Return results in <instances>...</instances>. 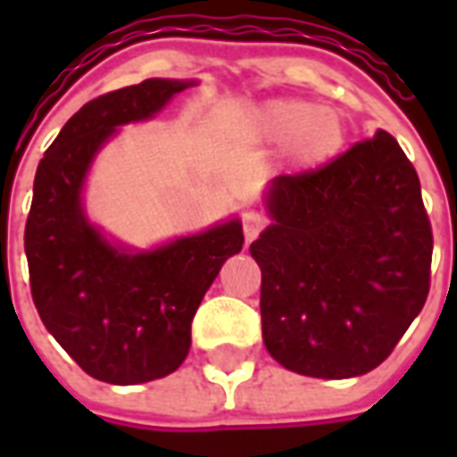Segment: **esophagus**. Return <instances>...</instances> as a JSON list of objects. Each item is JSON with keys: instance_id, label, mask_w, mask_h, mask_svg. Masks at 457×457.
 Listing matches in <instances>:
<instances>
[{"instance_id": "esophagus-1", "label": "esophagus", "mask_w": 457, "mask_h": 457, "mask_svg": "<svg viewBox=\"0 0 457 457\" xmlns=\"http://www.w3.org/2000/svg\"><path fill=\"white\" fill-rule=\"evenodd\" d=\"M264 228H267V218H264V215H259L254 210L245 212V218H242V229H245V239H247V242H252V239L257 237Z\"/></svg>"}]
</instances>
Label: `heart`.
I'll use <instances>...</instances> for the list:
<instances>
[{"label": "heart", "instance_id": "heart-1", "mask_svg": "<svg viewBox=\"0 0 457 457\" xmlns=\"http://www.w3.org/2000/svg\"><path fill=\"white\" fill-rule=\"evenodd\" d=\"M252 139L267 146L287 144L288 159L298 169H316L333 161L343 151V114L330 107H318L308 100H271L247 117Z\"/></svg>", "mask_w": 457, "mask_h": 457}]
</instances>
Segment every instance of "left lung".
Masks as SVG:
<instances>
[{"mask_svg": "<svg viewBox=\"0 0 457 457\" xmlns=\"http://www.w3.org/2000/svg\"><path fill=\"white\" fill-rule=\"evenodd\" d=\"M262 269V336L287 370L347 379L382 364L431 288V222L411 161L379 129L326 166L277 176Z\"/></svg>", "mask_w": 457, "mask_h": 457, "instance_id": "8db88e82", "label": "left lung"}]
</instances>
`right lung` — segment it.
<instances>
[{"label":"right lung","mask_w":457,"mask_h":457,"mask_svg":"<svg viewBox=\"0 0 457 457\" xmlns=\"http://www.w3.org/2000/svg\"><path fill=\"white\" fill-rule=\"evenodd\" d=\"M193 80L149 78L83 104L36 169L24 249L36 311L85 372L141 384L176 372L190 323L228 257L245 245L239 220L149 249L114 247L90 225L83 183L117 127L149 120Z\"/></svg>","instance_id":"obj_1"}]
</instances>
